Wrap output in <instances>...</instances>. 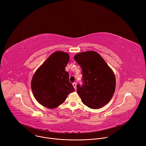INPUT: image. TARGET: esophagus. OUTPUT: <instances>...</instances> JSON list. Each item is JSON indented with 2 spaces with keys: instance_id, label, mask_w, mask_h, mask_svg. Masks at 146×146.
I'll return each mask as SVG.
<instances>
[{
  "instance_id": "esophagus-1",
  "label": "esophagus",
  "mask_w": 146,
  "mask_h": 146,
  "mask_svg": "<svg viewBox=\"0 0 146 146\" xmlns=\"http://www.w3.org/2000/svg\"><path fill=\"white\" fill-rule=\"evenodd\" d=\"M76 82H73V87H74V89H75V90H76V89H77V88H76Z\"/></svg>"
}]
</instances>
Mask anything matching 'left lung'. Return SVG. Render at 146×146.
Returning <instances> with one entry per match:
<instances>
[{
	"label": "left lung",
	"mask_w": 146,
	"mask_h": 146,
	"mask_svg": "<svg viewBox=\"0 0 146 146\" xmlns=\"http://www.w3.org/2000/svg\"><path fill=\"white\" fill-rule=\"evenodd\" d=\"M74 58L82 69V84L77 85L82 102L93 109L105 106L115 91L116 82L113 72L95 51L82 52Z\"/></svg>",
	"instance_id": "8db88e82"
}]
</instances>
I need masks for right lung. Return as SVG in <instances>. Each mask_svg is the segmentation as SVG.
I'll return each mask as SVG.
<instances>
[{
    "mask_svg": "<svg viewBox=\"0 0 146 146\" xmlns=\"http://www.w3.org/2000/svg\"><path fill=\"white\" fill-rule=\"evenodd\" d=\"M69 61L68 53L56 51L35 73L31 82L32 91L42 106L55 108L65 102L70 93L74 91L69 82V73L65 70Z\"/></svg>",
    "mask_w": 146,
    "mask_h": 146,
    "instance_id": "right-lung-1",
    "label": "right lung"
}]
</instances>
